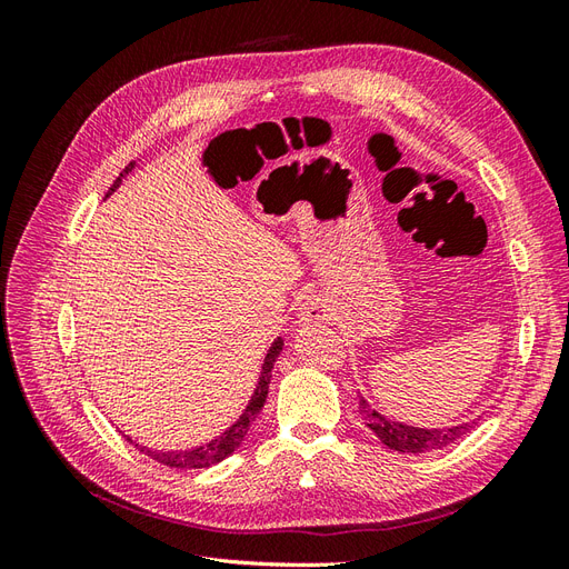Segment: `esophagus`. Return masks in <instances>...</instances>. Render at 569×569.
I'll return each instance as SVG.
<instances>
[{
	"label": "esophagus",
	"instance_id": "34e87169",
	"mask_svg": "<svg viewBox=\"0 0 569 569\" xmlns=\"http://www.w3.org/2000/svg\"><path fill=\"white\" fill-rule=\"evenodd\" d=\"M332 318V308L330 301L322 297H311L306 299L299 308V322L303 327H313V325H325L327 320Z\"/></svg>",
	"mask_w": 569,
	"mask_h": 569
}]
</instances>
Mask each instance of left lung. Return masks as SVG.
<instances>
[{"label":"left lung","mask_w":569,"mask_h":569,"mask_svg":"<svg viewBox=\"0 0 569 569\" xmlns=\"http://www.w3.org/2000/svg\"><path fill=\"white\" fill-rule=\"evenodd\" d=\"M358 412L372 432L380 437V441L387 446V449L399 451V453H427V451L443 449V446H449L458 441L462 435H468L475 425V422H465L458 427L422 429V427L391 422L385 416H380L377 410H372L363 396L358 399Z\"/></svg>","instance_id":"obj_1"}]
</instances>
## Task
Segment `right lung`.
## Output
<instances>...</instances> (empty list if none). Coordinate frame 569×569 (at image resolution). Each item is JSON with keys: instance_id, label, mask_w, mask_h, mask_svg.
Here are the masks:
<instances>
[{"instance_id": "add662e5", "label": "right lung", "mask_w": 569, "mask_h": 569, "mask_svg": "<svg viewBox=\"0 0 569 569\" xmlns=\"http://www.w3.org/2000/svg\"><path fill=\"white\" fill-rule=\"evenodd\" d=\"M132 168H134V163H128V166H126L123 173H120V176L116 178V182L109 187L107 197H109L111 192H116V187H118L120 182H123V178L130 173ZM280 351H282V339L274 341L272 347H270V351L266 353L263 370H261V377H258V387H256V391H253V396H251V401H249L247 410H244L242 416L237 418V422H234L230 429H226V432H222L218 439H213V441H209V443H203V446H197V449H192V451H151V449H147V446H137V443H134V446H137V449H140L144 456L153 458L157 462L168 465V468H180V470L211 468V465H216V462H220V460H226L230 453H234V451L239 449V443L244 441L251 422L256 420L258 412H261V408H263V403H266V399H268V387H270L274 358L280 356ZM128 441H132V439H128Z\"/></svg>"}]
</instances>
